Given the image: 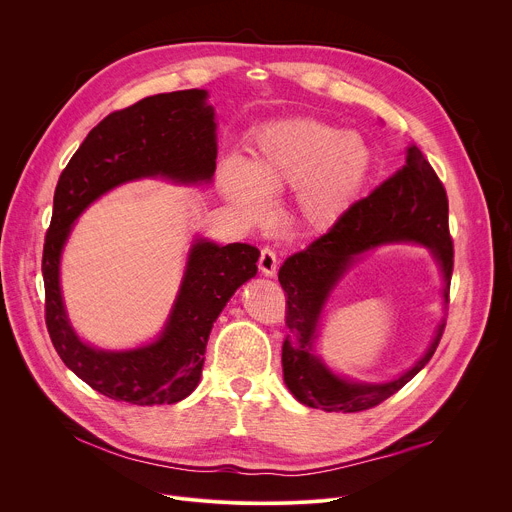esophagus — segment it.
I'll list each match as a JSON object with an SVG mask.
<instances>
[{
  "label": "esophagus",
  "instance_id": "obj_1",
  "mask_svg": "<svg viewBox=\"0 0 512 512\" xmlns=\"http://www.w3.org/2000/svg\"><path fill=\"white\" fill-rule=\"evenodd\" d=\"M277 263H279V261H277V255H275L273 249H269V247L261 249V255H259V269H261L263 275L275 277V273H277Z\"/></svg>",
  "mask_w": 512,
  "mask_h": 512
}]
</instances>
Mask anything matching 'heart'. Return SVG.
<instances>
[{
    "label": "heart",
    "mask_w": 512,
    "mask_h": 512,
    "mask_svg": "<svg viewBox=\"0 0 512 512\" xmlns=\"http://www.w3.org/2000/svg\"><path fill=\"white\" fill-rule=\"evenodd\" d=\"M369 148L352 133L312 117L265 125L243 168L221 172L227 200L249 223H267L269 202L296 190V212L310 231H328L348 212L369 174Z\"/></svg>",
    "instance_id": "heart-1"
}]
</instances>
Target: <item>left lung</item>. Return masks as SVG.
I'll return each instance as SVG.
<instances>
[{
    "label": "left lung",
    "instance_id": "obj_1",
    "mask_svg": "<svg viewBox=\"0 0 512 512\" xmlns=\"http://www.w3.org/2000/svg\"><path fill=\"white\" fill-rule=\"evenodd\" d=\"M385 243H419L427 247L444 275V302H450L454 245L448 227L446 188L417 145H409L405 166L354 202L340 221L308 249L294 253L279 267L285 291L283 381L300 403L356 413L377 407L405 387L433 356L446 322L435 330L427 352L401 377L389 383H354L334 375L314 352L318 322L332 287L354 257Z\"/></svg>",
    "mask_w": 512,
    "mask_h": 512
}]
</instances>
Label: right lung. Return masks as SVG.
Returning a JSON list of instances; mask_svg holds the SVG:
<instances>
[{"instance_id":"right-lung-1","label":"right lung","mask_w":512,"mask_h":512,"mask_svg":"<svg viewBox=\"0 0 512 512\" xmlns=\"http://www.w3.org/2000/svg\"><path fill=\"white\" fill-rule=\"evenodd\" d=\"M202 89L145 97L109 113L62 170L44 241L46 328L66 367L101 395L133 405L186 399L198 385L206 342L235 291L257 273L259 249L196 239L160 338L133 350H97L72 330L60 291V255L83 210L119 184L168 178L208 184L216 170L214 107Z\"/></svg>"}]
</instances>
